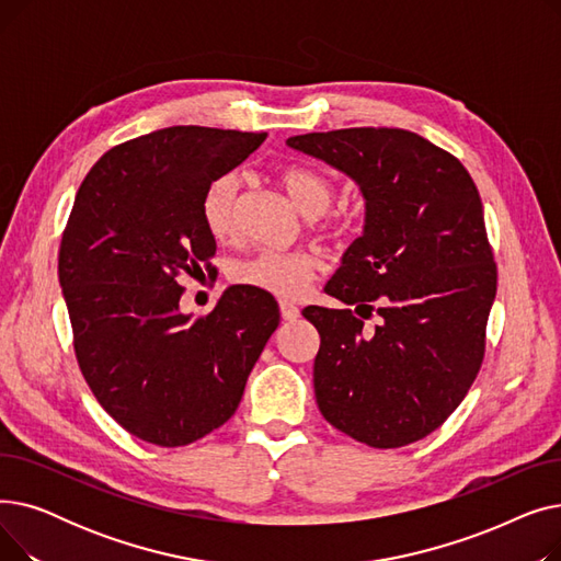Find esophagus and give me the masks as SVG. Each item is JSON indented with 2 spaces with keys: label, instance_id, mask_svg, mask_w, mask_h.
Segmentation results:
<instances>
[{
  "label": "esophagus",
  "instance_id": "34e87169",
  "mask_svg": "<svg viewBox=\"0 0 561 561\" xmlns=\"http://www.w3.org/2000/svg\"><path fill=\"white\" fill-rule=\"evenodd\" d=\"M279 311H282V318L288 320V322L300 318V309L293 305V302H288V300H279Z\"/></svg>",
  "mask_w": 561,
  "mask_h": 561
}]
</instances>
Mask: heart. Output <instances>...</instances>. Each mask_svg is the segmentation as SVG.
<instances>
[{
  "label": "heart",
  "mask_w": 561,
  "mask_h": 561,
  "mask_svg": "<svg viewBox=\"0 0 561 561\" xmlns=\"http://www.w3.org/2000/svg\"><path fill=\"white\" fill-rule=\"evenodd\" d=\"M277 180L286 191L288 199L298 209L309 216L325 214L334 197L336 184L330 174L307 165V163H288L279 170ZM199 216L216 241H229L236 233V176L220 174L204 188L199 199ZM328 231L341 236L350 229L345 216H334L325 225ZM318 268V261L307 252H277L261 250L254 256L239 261L231 268L233 282L273 293L282 298H298L309 288L311 277Z\"/></svg>",
  "instance_id": "1"
}]
</instances>
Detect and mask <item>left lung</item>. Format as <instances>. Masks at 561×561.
Returning a JSON list of instances; mask_svg holds the SVG:
<instances>
[{
    "mask_svg": "<svg viewBox=\"0 0 561 561\" xmlns=\"http://www.w3.org/2000/svg\"><path fill=\"white\" fill-rule=\"evenodd\" d=\"M355 180L366 229L325 293L352 309L307 307L320 347V414L370 448L425 438L466 398L484 359L497 271L473 176L457 157L396 127L286 140ZM377 310L375 333L363 320Z\"/></svg>",
    "mask_w": 561,
    "mask_h": 561,
    "instance_id": "8db88e82",
    "label": "left lung"
}]
</instances>
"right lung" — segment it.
<instances>
[{
  "mask_svg": "<svg viewBox=\"0 0 561 561\" xmlns=\"http://www.w3.org/2000/svg\"><path fill=\"white\" fill-rule=\"evenodd\" d=\"M265 136L159 129L111 147L77 191L58 250L75 357L106 414L147 444L180 448L225 425L279 325L275 298L252 286L191 318L176 282L216 273L202 193Z\"/></svg>",
  "mask_w": 561,
  "mask_h": 561,
  "instance_id": "add662e5",
  "label": "right lung"
}]
</instances>
